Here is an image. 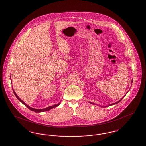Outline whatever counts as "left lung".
Masks as SVG:
<instances>
[{"label":"left lung","mask_w":146,"mask_h":146,"mask_svg":"<svg viewBox=\"0 0 146 146\" xmlns=\"http://www.w3.org/2000/svg\"><path fill=\"white\" fill-rule=\"evenodd\" d=\"M132 82H133V80H132V82H131V83H132ZM123 98H121V100H119V101H118V102H115V103H114V104H110V105H109V106H111V105H113V104H118V103H119V102H120V101H121V100H122V99H123ZM90 104H93V103H92V102H90ZM101 107H103V106H101Z\"/></svg>","instance_id":"1"}]
</instances>
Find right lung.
I'll list each match as a JSON object with an SVG mask.
<instances>
[{
	"label": "right lung",
	"instance_id": "obj_1",
	"mask_svg": "<svg viewBox=\"0 0 146 146\" xmlns=\"http://www.w3.org/2000/svg\"><path fill=\"white\" fill-rule=\"evenodd\" d=\"M13 92H14V94H15V96L17 97V98L23 104H24L25 106H26L27 108H28L29 110H30L31 111H35V112H36V113H39V112H43V111H49V110H51V109H52V108H55L56 107H57V106H59V104H60V103H59V104H54V105H53V106H49L48 107H46V108H44V109H41V110H37V109H35V108H32V107H29V106H28L27 104H26L22 100H21L19 96L17 95V94L15 93V91L13 90Z\"/></svg>",
	"mask_w": 146,
	"mask_h": 146
}]
</instances>
